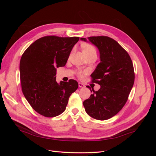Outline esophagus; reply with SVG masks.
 <instances>
[{"label":"esophagus","instance_id":"34e87169","mask_svg":"<svg viewBox=\"0 0 156 156\" xmlns=\"http://www.w3.org/2000/svg\"><path fill=\"white\" fill-rule=\"evenodd\" d=\"M79 87L80 88H84V87H85L84 84L83 83H79Z\"/></svg>","mask_w":156,"mask_h":156}]
</instances>
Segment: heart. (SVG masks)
Here are the masks:
<instances>
[{
    "label": "heart",
    "mask_w": 156,
    "mask_h": 156,
    "mask_svg": "<svg viewBox=\"0 0 156 156\" xmlns=\"http://www.w3.org/2000/svg\"><path fill=\"white\" fill-rule=\"evenodd\" d=\"M96 51L95 48L91 45H87L86 46L84 47L83 48V53L84 52H88V51ZM86 73V72H79V75L80 77H83V75Z\"/></svg>",
    "instance_id": "b5f03b06"
}]
</instances>
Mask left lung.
Here are the masks:
<instances>
[{"instance_id":"1","label":"left lung","mask_w":156,"mask_h":156,"mask_svg":"<svg viewBox=\"0 0 156 156\" xmlns=\"http://www.w3.org/2000/svg\"><path fill=\"white\" fill-rule=\"evenodd\" d=\"M88 40L100 52V62L91 76L92 82L101 87L93 90L83 105L93 119L105 120L116 115L126 104L134 84L133 65L128 53L115 40L107 36H92ZM81 40L88 41L85 37Z\"/></svg>"}]
</instances>
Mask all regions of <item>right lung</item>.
I'll list each match as a JSON object with an SVG mask.
<instances>
[{"label":"right lung","mask_w":156,"mask_h":156,"mask_svg":"<svg viewBox=\"0 0 156 156\" xmlns=\"http://www.w3.org/2000/svg\"><path fill=\"white\" fill-rule=\"evenodd\" d=\"M79 37H42L23 54L20 71L23 95L34 109L45 117L62 113L69 98L78 88L73 79L56 81V68L67 62Z\"/></svg>","instance_id":"obj_1"}]
</instances>
